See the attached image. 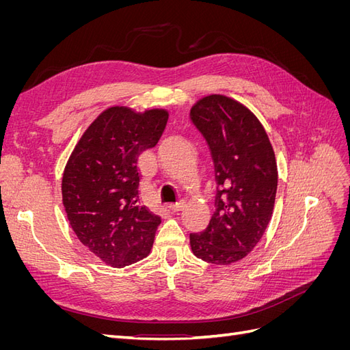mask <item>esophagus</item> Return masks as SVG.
Returning <instances> with one entry per match:
<instances>
[{"label":"esophagus","instance_id":"1","mask_svg":"<svg viewBox=\"0 0 350 350\" xmlns=\"http://www.w3.org/2000/svg\"><path fill=\"white\" fill-rule=\"evenodd\" d=\"M167 207H169V210L174 211V213H178V211H181V210L185 207V203H184V201H179V203H176V204H169Z\"/></svg>","mask_w":350,"mask_h":350}]
</instances>
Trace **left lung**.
I'll use <instances>...</instances> for the list:
<instances>
[{
  "mask_svg": "<svg viewBox=\"0 0 350 350\" xmlns=\"http://www.w3.org/2000/svg\"><path fill=\"white\" fill-rule=\"evenodd\" d=\"M215 162L216 211L201 234L189 235L194 256L229 266L256 248L273 216L278 163L262 124L245 105L207 94L191 108Z\"/></svg>",
  "mask_w": 350,
  "mask_h": 350,
  "instance_id": "1",
  "label": "left lung"
}]
</instances>
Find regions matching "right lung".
<instances>
[{
  "label": "right lung",
  "mask_w": 350,
  "mask_h": 350,
  "mask_svg": "<svg viewBox=\"0 0 350 350\" xmlns=\"http://www.w3.org/2000/svg\"><path fill=\"white\" fill-rule=\"evenodd\" d=\"M169 112L102 111L68 157L62 204L74 234L100 261L121 269L149 256L161 217L140 203L139 156L156 146Z\"/></svg>",
  "instance_id": "right-lung-1"
}]
</instances>
